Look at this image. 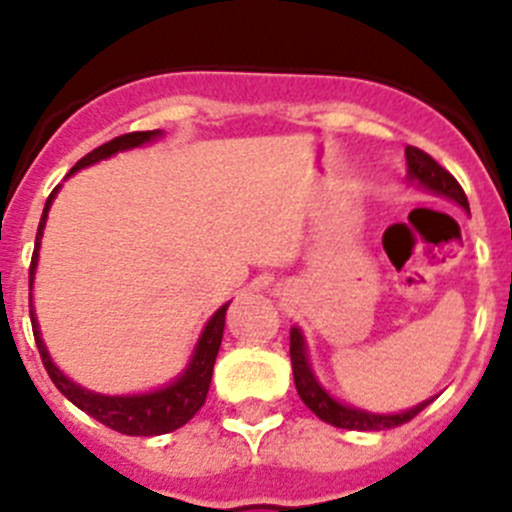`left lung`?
<instances>
[{"mask_svg": "<svg viewBox=\"0 0 512 512\" xmlns=\"http://www.w3.org/2000/svg\"><path fill=\"white\" fill-rule=\"evenodd\" d=\"M405 160H408V181L416 183L423 191L444 196V199L454 201V204L462 206L464 211H469L467 196H464L457 178L451 176L449 170L441 168L431 155H426L423 150H418V147H405ZM290 365H293V380H296V390L298 395H301L303 403H306L321 421L331 423V426L336 428H349V431H385V428L403 426V423H408L411 418H416L428 403H434V398H428L423 400V403L408 408V411L372 413L365 411V408H354V405L336 400L334 395L321 385L316 372H313L311 359H308L306 336H303V331L298 329V326L290 329Z\"/></svg>", "mask_w": 512, "mask_h": 512, "instance_id": "8db88e82", "label": "left lung"}]
</instances>
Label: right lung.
<instances>
[{
	"label": "right lung",
	"mask_w": 512,
	"mask_h": 512,
	"mask_svg": "<svg viewBox=\"0 0 512 512\" xmlns=\"http://www.w3.org/2000/svg\"><path fill=\"white\" fill-rule=\"evenodd\" d=\"M163 137V130H150V132H130V135L114 137V140L104 142L101 147L91 150L86 158L78 160L71 168L68 176L78 173L81 168H89V165L99 163V160H107L112 155L124 153V150H132V147H142L147 142ZM61 186L55 188L53 193L45 201L43 216H40L38 237H35V252H32L30 262V321H32V334H35V344H38V352L43 357V365L48 370L50 380L55 382V388L61 390L68 400H71L76 408H81L84 413H89L91 418H96L104 426L114 428L119 434L127 436H160L170 434L181 428L183 423L191 421L196 413H199L201 405L206 403V393H209L211 375H214V362L219 347H222L224 336V319H227L229 303L216 308L211 313V319L206 321V326L201 329L199 342L193 347L191 357H188V365L183 367V372L178 377L163 385L158 390H147V393H132V395H104L94 393L89 388H81L78 382H73L61 367L55 365L53 357H50L48 347L43 342V334H40L38 316H35V306H32V283H35V270H38V255H40V242H43L45 222H48V211L53 206V199L58 196Z\"/></svg>",
	"instance_id": "1"
}]
</instances>
